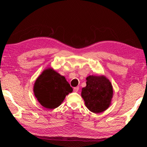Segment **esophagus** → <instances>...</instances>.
Instances as JSON below:
<instances>
[{"label": "esophagus", "mask_w": 147, "mask_h": 147, "mask_svg": "<svg viewBox=\"0 0 147 147\" xmlns=\"http://www.w3.org/2000/svg\"><path fill=\"white\" fill-rule=\"evenodd\" d=\"M78 90H79V87L78 86L74 88V92H78Z\"/></svg>", "instance_id": "34e87169"}]
</instances>
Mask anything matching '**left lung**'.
I'll list each match as a JSON object with an SVG mask.
<instances>
[{
  "instance_id": "left-lung-1",
  "label": "left lung",
  "mask_w": 147,
  "mask_h": 147,
  "mask_svg": "<svg viewBox=\"0 0 147 147\" xmlns=\"http://www.w3.org/2000/svg\"><path fill=\"white\" fill-rule=\"evenodd\" d=\"M86 81V86L82 90L85 105L93 113L104 112L109 107L112 98V84L104 76H89Z\"/></svg>"
}]
</instances>
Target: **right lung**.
Instances as JSON below:
<instances>
[{"label": "right lung", "mask_w": 147, "mask_h": 147, "mask_svg": "<svg viewBox=\"0 0 147 147\" xmlns=\"http://www.w3.org/2000/svg\"><path fill=\"white\" fill-rule=\"evenodd\" d=\"M72 91L65 77L52 69L44 70L34 86V94L40 104L49 109L59 107L65 96Z\"/></svg>", "instance_id": "obj_1"}]
</instances>
